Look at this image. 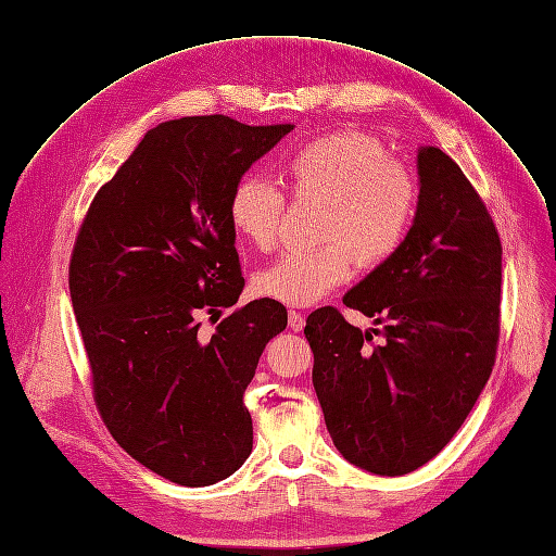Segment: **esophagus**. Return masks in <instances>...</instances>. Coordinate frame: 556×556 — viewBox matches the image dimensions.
<instances>
[{
    "label": "esophagus",
    "mask_w": 556,
    "mask_h": 556,
    "mask_svg": "<svg viewBox=\"0 0 556 556\" xmlns=\"http://www.w3.org/2000/svg\"><path fill=\"white\" fill-rule=\"evenodd\" d=\"M304 325H306V320H304L302 313H298V311H291V313H288V327H291L293 331H302V329H304Z\"/></svg>",
    "instance_id": "obj_1"
}]
</instances>
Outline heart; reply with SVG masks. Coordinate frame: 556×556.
Listing matches in <instances>:
<instances>
[{
  "mask_svg": "<svg viewBox=\"0 0 556 556\" xmlns=\"http://www.w3.org/2000/svg\"><path fill=\"white\" fill-rule=\"evenodd\" d=\"M295 202H320L313 250H293L254 277V291L288 306H308L361 268H377L404 245L420 190L406 165L361 131L327 134L306 142L283 163ZM286 202L261 177H240L227 202L231 229L258 252L277 245Z\"/></svg>",
  "mask_w": 556,
  "mask_h": 556,
  "instance_id": "obj_1",
  "label": "heart"
}]
</instances>
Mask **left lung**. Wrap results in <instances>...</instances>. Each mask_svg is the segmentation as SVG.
Returning a JSON list of instances; mask_svg holds the SVG:
<instances>
[{
    "label": "left lung",
    "instance_id": "obj_1",
    "mask_svg": "<svg viewBox=\"0 0 556 556\" xmlns=\"http://www.w3.org/2000/svg\"><path fill=\"white\" fill-rule=\"evenodd\" d=\"M420 200L404 245L343 298L384 338L323 306L306 318L313 386L350 464L397 477L431 462L468 418L495 366L502 243L466 175L418 152Z\"/></svg>",
    "mask_w": 556,
    "mask_h": 556
}]
</instances>
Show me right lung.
<instances>
[{"label": "right lung", "mask_w": 556, "mask_h": 556, "mask_svg": "<svg viewBox=\"0 0 556 556\" xmlns=\"http://www.w3.org/2000/svg\"><path fill=\"white\" fill-rule=\"evenodd\" d=\"M291 129L227 115L150 129L92 198L72 248L70 298L94 406L119 447L181 486L227 479L252 452L243 395L288 313L254 300L211 341L198 318L243 291L229 192Z\"/></svg>", "instance_id": "obj_1"}]
</instances>
